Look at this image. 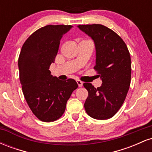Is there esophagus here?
Instances as JSON below:
<instances>
[{
    "label": "esophagus",
    "mask_w": 152,
    "mask_h": 152,
    "mask_svg": "<svg viewBox=\"0 0 152 152\" xmlns=\"http://www.w3.org/2000/svg\"><path fill=\"white\" fill-rule=\"evenodd\" d=\"M76 82H77V83H78V87H82V86H83V82L80 81V80H77V81H76Z\"/></svg>",
    "instance_id": "obj_1"
}]
</instances>
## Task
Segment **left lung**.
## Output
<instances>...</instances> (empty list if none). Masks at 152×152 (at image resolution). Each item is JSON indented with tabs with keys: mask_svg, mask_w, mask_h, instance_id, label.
<instances>
[{
	"mask_svg": "<svg viewBox=\"0 0 152 152\" xmlns=\"http://www.w3.org/2000/svg\"><path fill=\"white\" fill-rule=\"evenodd\" d=\"M77 27L93 40L96 48V65L102 81L96 88L90 83L83 86L88 92L84 104L86 113L99 120L110 118L121 108L131 83V57L126 43L114 31L101 24Z\"/></svg>",
	"mask_w": 152,
	"mask_h": 152,
	"instance_id": "8db88e82",
	"label": "left lung"
}]
</instances>
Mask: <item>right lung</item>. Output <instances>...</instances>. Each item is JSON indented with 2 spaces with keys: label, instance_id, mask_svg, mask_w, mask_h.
<instances>
[{
  "label": "right lung",
  "instance_id": "obj_1",
  "mask_svg": "<svg viewBox=\"0 0 152 152\" xmlns=\"http://www.w3.org/2000/svg\"><path fill=\"white\" fill-rule=\"evenodd\" d=\"M73 26L48 25L29 36L18 58L19 77L23 93L32 112L44 122L57 120L64 114L67 101L78 88L75 80L61 81L50 75L60 41Z\"/></svg>",
  "mask_w": 152,
  "mask_h": 152
}]
</instances>
